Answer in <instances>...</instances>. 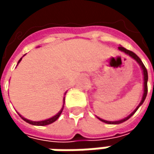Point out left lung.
I'll return each mask as SVG.
<instances>
[{"instance_id": "8db88e82", "label": "left lung", "mask_w": 154, "mask_h": 154, "mask_svg": "<svg viewBox=\"0 0 154 154\" xmlns=\"http://www.w3.org/2000/svg\"><path fill=\"white\" fill-rule=\"evenodd\" d=\"M119 50L120 51H122V52H125L126 54H128V56H130L133 60H135L137 63L139 64V66H140V68H141V69H142V71H143V97H142V100H141V102H140V103L138 104V106L135 109V110L131 113V114H129L128 117H126L125 119H120V120H117V121H108V120H105V119H100V118H98L101 121H103V122H104V123H107V124H113V125H117V124H120V123H123V122H125L126 120H128V119H130L134 114H135V112L138 109V108L143 103V102H144V100H145V98H146V95H147V81H148V73H147V69H145V67H144V65L143 64V62H142V60H140V58H139L138 56L136 54V53H134L133 51H128V50H127L126 48H124V47L122 46H119Z\"/></svg>"}]
</instances>
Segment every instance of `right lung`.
Returning a JSON list of instances; mask_svg holds the SVG:
<instances>
[{
	"label": "right lung",
	"mask_w": 154,
	"mask_h": 154,
	"mask_svg": "<svg viewBox=\"0 0 154 154\" xmlns=\"http://www.w3.org/2000/svg\"><path fill=\"white\" fill-rule=\"evenodd\" d=\"M21 60H22V58L18 60L17 64L21 61ZM67 94V92L65 93V94ZM64 103H65V96H64V98H63V105H62V107L60 109V110L56 115H54L53 117H51V118H50V119H45V120H41V121H33V120H30V119H27L24 118V117L21 116L19 113H18V115L21 117V119H22L23 120H25L26 122H27V123H29V124H31V125H34V126H46V125H50V124L53 123L54 121H56V120L59 119V117L60 116V114H61V112H62V110H63Z\"/></svg>",
	"instance_id": "1"
}]
</instances>
